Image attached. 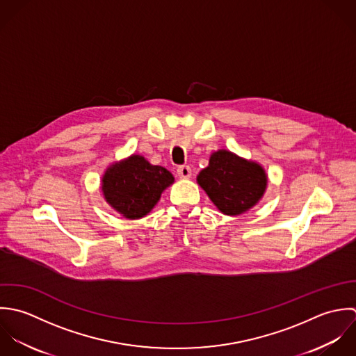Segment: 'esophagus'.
Returning <instances> with one entry per match:
<instances>
[{
    "instance_id": "1",
    "label": "esophagus",
    "mask_w": 356,
    "mask_h": 356,
    "mask_svg": "<svg viewBox=\"0 0 356 356\" xmlns=\"http://www.w3.org/2000/svg\"><path fill=\"white\" fill-rule=\"evenodd\" d=\"M177 175L180 179H190L191 177V168L188 165H181L177 168Z\"/></svg>"
}]
</instances>
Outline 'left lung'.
<instances>
[{
	"label": "left lung",
	"mask_w": 356,
	"mask_h": 356,
	"mask_svg": "<svg viewBox=\"0 0 356 356\" xmlns=\"http://www.w3.org/2000/svg\"><path fill=\"white\" fill-rule=\"evenodd\" d=\"M197 181L216 208L228 216L253 208L267 188V175L261 165L227 149L211 155L209 165L200 172Z\"/></svg>",
	"instance_id": "1"
}]
</instances>
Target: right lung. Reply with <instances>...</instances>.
Wrapping results in <instances>:
<instances>
[{
  "label": "right lung",
  "mask_w": 356,
  "mask_h": 356,
  "mask_svg": "<svg viewBox=\"0 0 356 356\" xmlns=\"http://www.w3.org/2000/svg\"><path fill=\"white\" fill-rule=\"evenodd\" d=\"M173 181V175L165 168L151 165L142 155H131L106 170L102 191L111 208L135 220L149 213Z\"/></svg>",
  "instance_id": "add662e5"
}]
</instances>
